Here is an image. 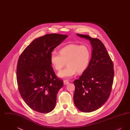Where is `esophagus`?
Returning a JSON list of instances; mask_svg holds the SVG:
<instances>
[{"label": "esophagus", "mask_w": 130, "mask_h": 130, "mask_svg": "<svg viewBox=\"0 0 130 130\" xmlns=\"http://www.w3.org/2000/svg\"><path fill=\"white\" fill-rule=\"evenodd\" d=\"M63 82H64V84L65 85H67L68 83H69V81H68L67 80H64L63 81Z\"/></svg>", "instance_id": "34e87169"}]
</instances>
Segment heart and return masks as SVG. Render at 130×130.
Segmentation results:
<instances>
[{"label":"heart","instance_id":"1","mask_svg":"<svg viewBox=\"0 0 130 130\" xmlns=\"http://www.w3.org/2000/svg\"><path fill=\"white\" fill-rule=\"evenodd\" d=\"M91 58V52L85 45L71 44L59 50V53L53 52L51 54L50 61L57 71H60L66 64L68 67L60 72L59 77L69 79L76 73L80 74L88 68Z\"/></svg>","mask_w":130,"mask_h":130}]
</instances>
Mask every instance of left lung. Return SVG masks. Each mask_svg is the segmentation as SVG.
Segmentation results:
<instances>
[{"label": "left lung", "instance_id": "1", "mask_svg": "<svg viewBox=\"0 0 130 130\" xmlns=\"http://www.w3.org/2000/svg\"><path fill=\"white\" fill-rule=\"evenodd\" d=\"M77 35L89 39L93 47L86 70L74 81V105L80 111L89 112L99 109L109 99L113 81V64L99 39L86 35Z\"/></svg>", "mask_w": 130, "mask_h": 130}]
</instances>
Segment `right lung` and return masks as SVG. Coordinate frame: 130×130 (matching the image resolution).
I'll return each mask as SVG.
<instances>
[{"mask_svg":"<svg viewBox=\"0 0 130 130\" xmlns=\"http://www.w3.org/2000/svg\"><path fill=\"white\" fill-rule=\"evenodd\" d=\"M68 37L58 34L37 38L19 57L17 80L19 92L32 110L46 113L55 107L57 94L63 86L51 66V54Z\"/></svg>","mask_w":130,"mask_h":130,"instance_id":"1","label":"right lung"}]
</instances>
